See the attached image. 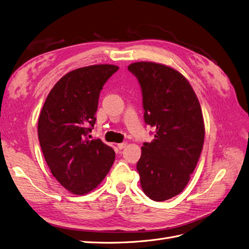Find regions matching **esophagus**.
I'll return each instance as SVG.
<instances>
[{"instance_id":"obj_1","label":"esophagus","mask_w":249,"mask_h":249,"mask_svg":"<svg viewBox=\"0 0 249 249\" xmlns=\"http://www.w3.org/2000/svg\"><path fill=\"white\" fill-rule=\"evenodd\" d=\"M119 149H124L126 146H127V143H120L117 145Z\"/></svg>"}]
</instances>
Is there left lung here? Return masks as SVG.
I'll use <instances>...</instances> for the list:
<instances>
[{
  "label": "left lung",
  "instance_id": "8db88e82",
  "mask_svg": "<svg viewBox=\"0 0 249 249\" xmlns=\"http://www.w3.org/2000/svg\"><path fill=\"white\" fill-rule=\"evenodd\" d=\"M128 70L141 84L145 122L155 128L137 164L141 188L154 201L168 200L186 188L199 160L205 133L200 103L187 78L171 67L138 61Z\"/></svg>",
  "mask_w": 249,
  "mask_h": 249
}]
</instances>
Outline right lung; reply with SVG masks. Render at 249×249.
Here are the masks:
<instances>
[{
	"instance_id": "obj_1",
	"label": "right lung",
	"mask_w": 249,
	"mask_h": 249,
	"mask_svg": "<svg viewBox=\"0 0 249 249\" xmlns=\"http://www.w3.org/2000/svg\"><path fill=\"white\" fill-rule=\"evenodd\" d=\"M118 70L94 65L71 71L56 82L41 108L37 131L42 153L53 176L72 194L96 189L115 161L113 149L88 134L103 85Z\"/></svg>"
}]
</instances>
